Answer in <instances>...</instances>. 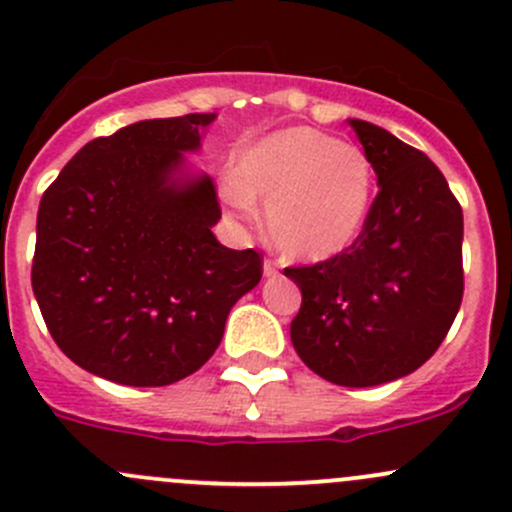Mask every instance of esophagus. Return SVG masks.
<instances>
[{
    "label": "esophagus",
    "instance_id": "obj_1",
    "mask_svg": "<svg viewBox=\"0 0 512 512\" xmlns=\"http://www.w3.org/2000/svg\"><path fill=\"white\" fill-rule=\"evenodd\" d=\"M263 276L266 278L278 276V263L271 261V258H266V261H263Z\"/></svg>",
    "mask_w": 512,
    "mask_h": 512
}]
</instances>
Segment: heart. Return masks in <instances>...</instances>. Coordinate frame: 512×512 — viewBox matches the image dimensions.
Wrapping results in <instances>:
<instances>
[{
	"mask_svg": "<svg viewBox=\"0 0 512 512\" xmlns=\"http://www.w3.org/2000/svg\"><path fill=\"white\" fill-rule=\"evenodd\" d=\"M226 199L249 212L266 202L273 246L298 261H325L355 244L372 207L374 172L360 147L313 128H288L239 152Z\"/></svg>",
	"mask_w": 512,
	"mask_h": 512,
	"instance_id": "heart-1",
	"label": "heart"
}]
</instances>
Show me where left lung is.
Returning <instances> with one entry per match:
<instances>
[{
	"mask_svg": "<svg viewBox=\"0 0 512 512\" xmlns=\"http://www.w3.org/2000/svg\"><path fill=\"white\" fill-rule=\"evenodd\" d=\"M379 192L355 244L286 268L303 293L291 323L300 360L340 387H374L419 370L444 342L463 298V212L421 150L350 120Z\"/></svg>",
	"mask_w": 512,
	"mask_h": 512,
	"instance_id": "obj_1",
	"label": "left lung"
}]
</instances>
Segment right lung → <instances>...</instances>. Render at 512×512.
<instances>
[{
    "mask_svg": "<svg viewBox=\"0 0 512 512\" xmlns=\"http://www.w3.org/2000/svg\"><path fill=\"white\" fill-rule=\"evenodd\" d=\"M217 113L140 120L73 155L44 192L31 286L78 367L128 387L197 372L236 300L261 281L258 251L226 249L212 177L187 170Z\"/></svg>",
    "mask_w": 512,
    "mask_h": 512,
    "instance_id": "right-lung-1",
    "label": "right lung"
}]
</instances>
